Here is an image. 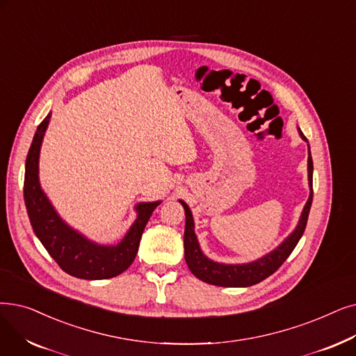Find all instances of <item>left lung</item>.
Returning a JSON list of instances; mask_svg holds the SVG:
<instances>
[{"label": "left lung", "mask_w": 356, "mask_h": 356, "mask_svg": "<svg viewBox=\"0 0 356 356\" xmlns=\"http://www.w3.org/2000/svg\"><path fill=\"white\" fill-rule=\"evenodd\" d=\"M300 135L307 141L304 134L300 131ZM308 181H310L312 193L308 197L307 204L304 207V211L301 213L300 222L297 228L293 229V233L280 245L276 250L269 253L268 256L261 257L256 261L247 265H222L215 264V261L209 260L200 252L199 244L193 231V218L189 207L181 202L184 207V213H186V227H184V259L191 269V272L199 277L200 281H204L211 285L216 286H252L254 284H259L268 276H270L273 272H276L282 266L284 261L289 257L292 250L296 249L300 238L304 234V229L307 225L308 213H310L312 202H313V159L312 152L308 154Z\"/></svg>", "instance_id": "obj_1"}]
</instances>
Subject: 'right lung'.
Instances as JSON below:
<instances>
[{
	"label": "right lung",
	"instance_id": "1",
	"mask_svg": "<svg viewBox=\"0 0 356 356\" xmlns=\"http://www.w3.org/2000/svg\"><path fill=\"white\" fill-rule=\"evenodd\" d=\"M49 118L51 113L40 122L26 159L24 204L30 224L44 249L64 272L81 280H109L132 265L144 228L160 202L136 205L138 218L125 238L116 245H97L75 233L56 215L39 184V151Z\"/></svg>",
	"mask_w": 356,
	"mask_h": 356
}]
</instances>
